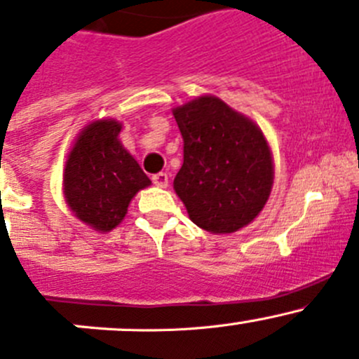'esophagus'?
I'll use <instances>...</instances> for the list:
<instances>
[{"label":"esophagus","mask_w":359,"mask_h":359,"mask_svg":"<svg viewBox=\"0 0 359 359\" xmlns=\"http://www.w3.org/2000/svg\"><path fill=\"white\" fill-rule=\"evenodd\" d=\"M153 184L156 187H166V186H168V175H166L165 172L154 173V175H153Z\"/></svg>","instance_id":"esophagus-1"}]
</instances>
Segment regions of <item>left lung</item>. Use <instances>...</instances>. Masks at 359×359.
<instances>
[{"label":"left lung","instance_id":"1","mask_svg":"<svg viewBox=\"0 0 359 359\" xmlns=\"http://www.w3.org/2000/svg\"><path fill=\"white\" fill-rule=\"evenodd\" d=\"M184 140V163L173 189L189 219L215 234L252 222L273 187V158L259 126L217 97H200L173 111Z\"/></svg>","mask_w":359,"mask_h":359}]
</instances>
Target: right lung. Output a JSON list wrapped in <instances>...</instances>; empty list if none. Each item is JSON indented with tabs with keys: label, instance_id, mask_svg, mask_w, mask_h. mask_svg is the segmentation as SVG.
I'll list each match as a JSON object with an SVG mask.
<instances>
[{
	"label": "right lung",
	"instance_id": "add662e5",
	"mask_svg": "<svg viewBox=\"0 0 359 359\" xmlns=\"http://www.w3.org/2000/svg\"><path fill=\"white\" fill-rule=\"evenodd\" d=\"M121 125L100 119L79 133L64 172V194L79 220L93 229H114L132 198L151 184L118 140Z\"/></svg>",
	"mask_w": 359,
	"mask_h": 359
}]
</instances>
